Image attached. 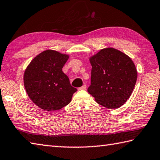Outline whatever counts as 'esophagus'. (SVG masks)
I'll return each instance as SVG.
<instances>
[{
	"label": "esophagus",
	"mask_w": 160,
	"mask_h": 160,
	"mask_svg": "<svg viewBox=\"0 0 160 160\" xmlns=\"http://www.w3.org/2000/svg\"><path fill=\"white\" fill-rule=\"evenodd\" d=\"M87 88V86L86 85H83L82 87H80V88H78V89L79 90H85Z\"/></svg>",
	"instance_id": "34e87169"
}]
</instances>
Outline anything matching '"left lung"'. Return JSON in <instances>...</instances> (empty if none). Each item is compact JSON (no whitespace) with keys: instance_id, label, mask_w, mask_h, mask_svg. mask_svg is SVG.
<instances>
[{"instance_id":"obj_1","label":"left lung","mask_w":160,"mask_h":160,"mask_svg":"<svg viewBox=\"0 0 160 160\" xmlns=\"http://www.w3.org/2000/svg\"><path fill=\"white\" fill-rule=\"evenodd\" d=\"M91 85L88 92L97 103L107 108H118L130 97L137 80L132 59L115 48L101 50L89 58Z\"/></svg>"}]
</instances>
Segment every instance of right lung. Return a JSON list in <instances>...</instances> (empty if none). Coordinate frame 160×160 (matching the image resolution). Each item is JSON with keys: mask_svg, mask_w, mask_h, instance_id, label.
Here are the masks:
<instances>
[{"mask_svg": "<svg viewBox=\"0 0 160 160\" xmlns=\"http://www.w3.org/2000/svg\"><path fill=\"white\" fill-rule=\"evenodd\" d=\"M69 55L47 50L34 58L24 74V88L31 100L46 111L58 110L71 102L77 89L62 71Z\"/></svg>", "mask_w": 160, "mask_h": 160, "instance_id": "right-lung-1", "label": "right lung"}]
</instances>
